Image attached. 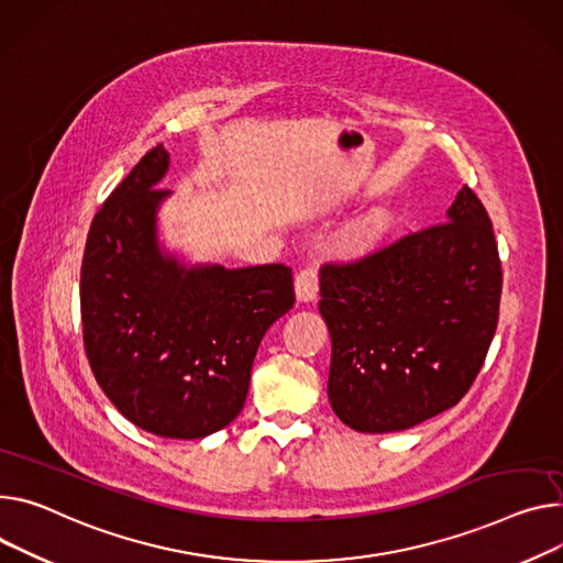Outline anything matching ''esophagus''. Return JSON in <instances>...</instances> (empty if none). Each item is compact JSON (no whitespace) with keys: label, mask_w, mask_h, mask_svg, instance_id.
<instances>
[{"label":"esophagus","mask_w":563,"mask_h":563,"mask_svg":"<svg viewBox=\"0 0 563 563\" xmlns=\"http://www.w3.org/2000/svg\"><path fill=\"white\" fill-rule=\"evenodd\" d=\"M320 290V279H318V268L309 266L305 271H299L295 277V297L299 305H309L318 297Z\"/></svg>","instance_id":"34e87169"}]
</instances>
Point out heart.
Here are the masks:
<instances>
[{
	"label": "heart",
	"instance_id": "obj_1",
	"mask_svg": "<svg viewBox=\"0 0 563 563\" xmlns=\"http://www.w3.org/2000/svg\"><path fill=\"white\" fill-rule=\"evenodd\" d=\"M385 230V216L378 211L363 213L361 219H356L347 230L342 234V245L350 252H363L367 250Z\"/></svg>",
	"mask_w": 563,
	"mask_h": 563
}]
</instances>
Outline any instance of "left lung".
<instances>
[{"label": "left lung", "instance_id": "left-lung-1", "mask_svg": "<svg viewBox=\"0 0 563 563\" xmlns=\"http://www.w3.org/2000/svg\"><path fill=\"white\" fill-rule=\"evenodd\" d=\"M503 273L487 209L462 187L446 223L320 271L329 401L358 432L412 428L453 408L498 324Z\"/></svg>", "mask_w": 563, "mask_h": 563}]
</instances>
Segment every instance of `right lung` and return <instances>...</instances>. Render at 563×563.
Returning <instances> with one entry per match:
<instances>
[{
  "instance_id": "1",
  "label": "right lung",
  "mask_w": 563,
  "mask_h": 563,
  "mask_svg": "<svg viewBox=\"0 0 563 563\" xmlns=\"http://www.w3.org/2000/svg\"><path fill=\"white\" fill-rule=\"evenodd\" d=\"M170 164L148 151L95 216L80 268L85 354L112 406L157 438L202 440L241 412L264 333L295 305L282 264L187 266L157 239Z\"/></svg>"
}]
</instances>
